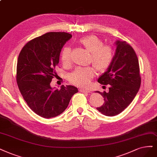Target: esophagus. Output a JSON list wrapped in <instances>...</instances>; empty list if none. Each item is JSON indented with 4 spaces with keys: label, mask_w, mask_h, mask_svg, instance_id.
Instances as JSON below:
<instances>
[{
    "label": "esophagus",
    "mask_w": 157,
    "mask_h": 157,
    "mask_svg": "<svg viewBox=\"0 0 157 157\" xmlns=\"http://www.w3.org/2000/svg\"><path fill=\"white\" fill-rule=\"evenodd\" d=\"M80 91L81 92H83V93H90L91 91L90 90H86V89H80Z\"/></svg>",
    "instance_id": "34e87169"
}]
</instances>
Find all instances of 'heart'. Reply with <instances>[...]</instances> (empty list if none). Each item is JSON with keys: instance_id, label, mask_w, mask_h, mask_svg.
I'll return each mask as SVG.
<instances>
[{"instance_id": "1", "label": "heart", "mask_w": 157, "mask_h": 157, "mask_svg": "<svg viewBox=\"0 0 157 157\" xmlns=\"http://www.w3.org/2000/svg\"><path fill=\"white\" fill-rule=\"evenodd\" d=\"M80 44L90 54L89 62L91 63L95 69L99 71H104L109 67L112 63L114 51L112 46L104 45V43L98 37L91 35L85 36L79 40ZM62 63L68 66L71 62V49L65 47L60 52ZM95 71L91 67L78 68L69 75L71 82L78 86H87L91 80L95 77Z\"/></svg>"}]
</instances>
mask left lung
I'll return each instance as SVG.
<instances>
[{
	"label": "left lung",
	"instance_id": "1",
	"mask_svg": "<svg viewBox=\"0 0 157 157\" xmlns=\"http://www.w3.org/2000/svg\"><path fill=\"white\" fill-rule=\"evenodd\" d=\"M116 50L113 61L98 82L109 86L106 93L97 92L105 102L98 110L106 116H114L125 110L136 95L141 84L138 59L133 48L125 41H116Z\"/></svg>",
	"mask_w": 157,
	"mask_h": 157
}]
</instances>
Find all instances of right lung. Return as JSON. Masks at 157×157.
I'll use <instances>...</instances> for the list:
<instances>
[{
	"label": "right lung",
	"mask_w": 157,
	"mask_h": 157,
	"mask_svg": "<svg viewBox=\"0 0 157 157\" xmlns=\"http://www.w3.org/2000/svg\"><path fill=\"white\" fill-rule=\"evenodd\" d=\"M71 37L63 32H48L29 41L19 53L16 79L20 92L30 109L44 118L61 114L78 91L70 85L60 90L51 86L62 48Z\"/></svg>",
	"instance_id": "add662e5"
}]
</instances>
